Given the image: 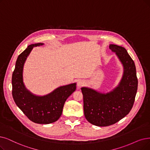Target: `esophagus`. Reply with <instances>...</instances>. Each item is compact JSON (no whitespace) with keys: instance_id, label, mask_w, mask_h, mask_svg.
<instances>
[{"instance_id":"esophagus-1","label":"esophagus","mask_w":150,"mask_h":150,"mask_svg":"<svg viewBox=\"0 0 150 150\" xmlns=\"http://www.w3.org/2000/svg\"><path fill=\"white\" fill-rule=\"evenodd\" d=\"M83 84H84V82H83L82 80H79L77 81V87H81L82 86H83Z\"/></svg>"}]
</instances>
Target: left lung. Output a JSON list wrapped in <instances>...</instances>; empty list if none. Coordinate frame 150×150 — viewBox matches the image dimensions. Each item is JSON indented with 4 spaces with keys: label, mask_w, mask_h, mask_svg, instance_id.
<instances>
[{
    "label": "left lung",
    "mask_w": 150,
    "mask_h": 150,
    "mask_svg": "<svg viewBox=\"0 0 150 150\" xmlns=\"http://www.w3.org/2000/svg\"><path fill=\"white\" fill-rule=\"evenodd\" d=\"M124 67L122 78L117 87L106 93L82 87L83 111L87 120L100 127L116 123L129 113L132 108L138 87L134 62L125 48L110 45Z\"/></svg>",
    "instance_id": "8db88e82"
}]
</instances>
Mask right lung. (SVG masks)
I'll return each mask as SVG.
<instances>
[{
  "label": "right lung",
  "instance_id": "right-lung-1",
  "mask_svg": "<svg viewBox=\"0 0 150 150\" xmlns=\"http://www.w3.org/2000/svg\"><path fill=\"white\" fill-rule=\"evenodd\" d=\"M38 43L29 45L18 57L11 78L12 96L16 105L31 121L47 124L60 117L66 100L76 88L73 83L61 86L44 96L33 95L26 88L23 82V66L34 47L42 45Z\"/></svg>",
  "mask_w": 150,
  "mask_h": 150
}]
</instances>
